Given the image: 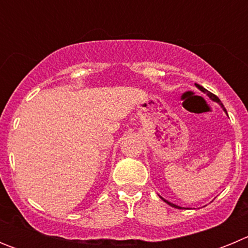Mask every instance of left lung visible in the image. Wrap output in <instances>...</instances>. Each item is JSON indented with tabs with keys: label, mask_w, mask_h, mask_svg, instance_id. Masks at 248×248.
Returning <instances> with one entry per match:
<instances>
[{
	"label": "left lung",
	"mask_w": 248,
	"mask_h": 248,
	"mask_svg": "<svg viewBox=\"0 0 248 248\" xmlns=\"http://www.w3.org/2000/svg\"><path fill=\"white\" fill-rule=\"evenodd\" d=\"M196 87H198V88H199V89H200V91H201V92H203V93H205V94H207V97H209V98H210V99H211V100H214V102H216V103H218V104H220V105H221V108H222V109H223V110L226 111V109H225V107H223V105H222V103H221V102H220V99H218V98H217V97H216V95H215V94L210 93V92H209V91H206V89H205V88H203V87H201V85H199V84H196ZM226 114H227V111H226ZM160 198H161V196H160ZM161 199H163V198H161ZM163 200H164V201H165V202H166V203H168V205L172 206V207H176V209H181L180 206H177V205H175V203L170 202V201L165 200V199H163Z\"/></svg>",
	"instance_id": "obj_1"
}]
</instances>
